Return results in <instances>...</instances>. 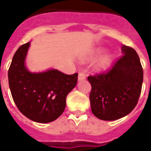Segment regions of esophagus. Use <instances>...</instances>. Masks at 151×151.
<instances>
[{
    "label": "esophagus",
    "mask_w": 151,
    "mask_h": 151,
    "mask_svg": "<svg viewBox=\"0 0 151 151\" xmlns=\"http://www.w3.org/2000/svg\"><path fill=\"white\" fill-rule=\"evenodd\" d=\"M85 78H86V76L84 73L82 72H79L78 73V81H82V80H85Z\"/></svg>",
    "instance_id": "34e87169"
}]
</instances>
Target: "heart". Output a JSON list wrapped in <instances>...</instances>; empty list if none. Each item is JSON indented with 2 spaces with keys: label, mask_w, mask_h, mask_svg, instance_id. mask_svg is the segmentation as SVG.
Listing matches in <instances>:
<instances>
[{
  "label": "heart",
  "mask_w": 151,
  "mask_h": 151,
  "mask_svg": "<svg viewBox=\"0 0 151 151\" xmlns=\"http://www.w3.org/2000/svg\"><path fill=\"white\" fill-rule=\"evenodd\" d=\"M109 62H110V60H109L108 59H104V60L102 62V63H101L100 66L102 67V68H104V67H106V66H107L108 64H109Z\"/></svg>",
  "instance_id": "heart-1"
}]
</instances>
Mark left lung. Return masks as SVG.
Returning <instances> with one entry per match:
<instances>
[{
  "instance_id": "1",
  "label": "left lung",
  "mask_w": 151,
  "mask_h": 151,
  "mask_svg": "<svg viewBox=\"0 0 151 151\" xmlns=\"http://www.w3.org/2000/svg\"><path fill=\"white\" fill-rule=\"evenodd\" d=\"M122 55L106 72L88 76L92 114L103 121H114L132 111L138 103L143 80L139 57L133 48L122 46Z\"/></svg>"
}]
</instances>
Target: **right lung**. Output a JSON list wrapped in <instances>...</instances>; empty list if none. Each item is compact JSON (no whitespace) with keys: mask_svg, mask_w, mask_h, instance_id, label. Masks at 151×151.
<instances>
[{"mask_svg":"<svg viewBox=\"0 0 151 151\" xmlns=\"http://www.w3.org/2000/svg\"><path fill=\"white\" fill-rule=\"evenodd\" d=\"M29 42L18 48L8 70V84L15 105L27 118L48 123L66 107V98L75 87L78 73L65 74L57 70L30 73L25 66Z\"/></svg>","mask_w":151,"mask_h":151,"instance_id":"1","label":"right lung"}]
</instances>
